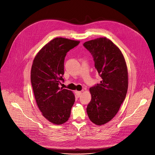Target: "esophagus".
<instances>
[{"label":"esophagus","instance_id":"1","mask_svg":"<svg viewBox=\"0 0 155 155\" xmlns=\"http://www.w3.org/2000/svg\"><path fill=\"white\" fill-rule=\"evenodd\" d=\"M75 94H76L77 96L78 97H79L80 96V95L81 94V91H75Z\"/></svg>","mask_w":155,"mask_h":155}]
</instances>
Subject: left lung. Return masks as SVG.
Wrapping results in <instances>:
<instances>
[{
    "instance_id": "left-lung-1",
    "label": "left lung",
    "mask_w": 155,
    "mask_h": 155,
    "mask_svg": "<svg viewBox=\"0 0 155 155\" xmlns=\"http://www.w3.org/2000/svg\"><path fill=\"white\" fill-rule=\"evenodd\" d=\"M83 46L93 56L95 68L102 78L100 83L90 87L91 101L86 112L93 123L102 125L116 115L125 99L128 87L127 66L120 50L105 37L86 41Z\"/></svg>"
}]
</instances>
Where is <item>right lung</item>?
Instances as JSON below:
<instances>
[{
	"label": "right lung",
	"mask_w": 155,
	"mask_h": 155,
	"mask_svg": "<svg viewBox=\"0 0 155 155\" xmlns=\"http://www.w3.org/2000/svg\"><path fill=\"white\" fill-rule=\"evenodd\" d=\"M80 41L55 38L37 53L32 65L31 80L35 99L43 116L51 123L61 124L67 121L75 102V96L59 87L64 81V63L67 53Z\"/></svg>",
	"instance_id": "obj_1"
}]
</instances>
